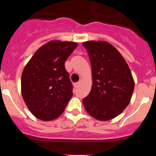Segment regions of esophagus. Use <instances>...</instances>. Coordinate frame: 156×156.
I'll return each mask as SVG.
<instances>
[{"mask_svg":"<svg viewBox=\"0 0 156 156\" xmlns=\"http://www.w3.org/2000/svg\"><path fill=\"white\" fill-rule=\"evenodd\" d=\"M80 84V81H79V82H77V83H74V86H75V87H78Z\"/></svg>","mask_w":156,"mask_h":156,"instance_id":"esophagus-1","label":"esophagus"}]
</instances>
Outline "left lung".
<instances>
[{
    "label": "left lung",
    "instance_id": "obj_1",
    "mask_svg": "<svg viewBox=\"0 0 156 156\" xmlns=\"http://www.w3.org/2000/svg\"><path fill=\"white\" fill-rule=\"evenodd\" d=\"M91 64L93 84L83 99L84 108L94 119L110 120L129 105L134 81L127 63L115 48L105 41L83 43Z\"/></svg>",
    "mask_w": 156,
    "mask_h": 156
}]
</instances>
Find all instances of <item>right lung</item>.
Returning a JSON list of instances; mask_svg holds the SVG:
<instances>
[{
	"label": "right lung",
	"instance_id": "1",
	"mask_svg": "<svg viewBox=\"0 0 156 156\" xmlns=\"http://www.w3.org/2000/svg\"><path fill=\"white\" fill-rule=\"evenodd\" d=\"M76 43L51 41L38 49L22 74L23 100L35 117L44 121L56 119L73 96V84L65 62Z\"/></svg>",
	"mask_w": 156,
	"mask_h": 156
}]
</instances>
